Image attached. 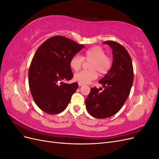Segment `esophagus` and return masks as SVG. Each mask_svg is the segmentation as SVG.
<instances>
[{"instance_id": "esophagus-1", "label": "esophagus", "mask_w": 159, "mask_h": 159, "mask_svg": "<svg viewBox=\"0 0 159 159\" xmlns=\"http://www.w3.org/2000/svg\"><path fill=\"white\" fill-rule=\"evenodd\" d=\"M78 85H79V86H82V85H84V84L81 83V82H78Z\"/></svg>"}]
</instances>
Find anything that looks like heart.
<instances>
[{"label": "heart", "instance_id": "obj_1", "mask_svg": "<svg viewBox=\"0 0 159 159\" xmlns=\"http://www.w3.org/2000/svg\"><path fill=\"white\" fill-rule=\"evenodd\" d=\"M84 60L91 61L89 71H81L74 74V78L79 82L86 84L97 78L98 72L101 75L107 74L111 68L113 60L106 55V52L100 46L91 47L85 50L83 56L74 55L70 60V68L74 70H79L83 64Z\"/></svg>", "mask_w": 159, "mask_h": 159}]
</instances>
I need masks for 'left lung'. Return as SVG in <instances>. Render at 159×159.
<instances>
[{"instance_id": "left-lung-1", "label": "left lung", "mask_w": 159, "mask_h": 159, "mask_svg": "<svg viewBox=\"0 0 159 159\" xmlns=\"http://www.w3.org/2000/svg\"><path fill=\"white\" fill-rule=\"evenodd\" d=\"M103 43L113 50L111 68L99 81L104 89L99 91L102 88H91L85 99L88 112L98 119L109 117L121 109L129 97L134 78L132 60L127 50L117 42Z\"/></svg>"}]
</instances>
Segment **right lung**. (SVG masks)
I'll list each match as a JSON object with an SVG mask.
<instances>
[{"label": "right lung", "instance_id": "obj_1", "mask_svg": "<svg viewBox=\"0 0 159 159\" xmlns=\"http://www.w3.org/2000/svg\"><path fill=\"white\" fill-rule=\"evenodd\" d=\"M84 47L65 36H54L36 50L28 71V84L34 101L43 111L57 114L68 106L78 84L64 81L73 78L70 60Z\"/></svg>", "mask_w": 159, "mask_h": 159}]
</instances>
